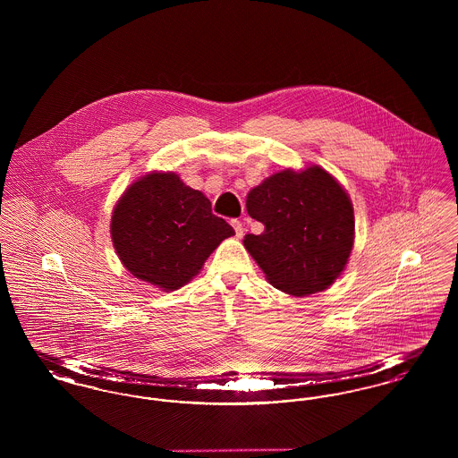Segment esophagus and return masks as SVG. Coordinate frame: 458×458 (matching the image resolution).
Segmentation results:
<instances>
[{"mask_svg":"<svg viewBox=\"0 0 458 458\" xmlns=\"http://www.w3.org/2000/svg\"><path fill=\"white\" fill-rule=\"evenodd\" d=\"M232 226L235 228V235H237V239H242V237H243V225H242V221H239V219H233V221H232Z\"/></svg>","mask_w":458,"mask_h":458,"instance_id":"esophagus-1","label":"esophagus"}]
</instances>
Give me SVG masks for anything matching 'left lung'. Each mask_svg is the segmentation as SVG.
<instances>
[{
    "label": "left lung",
    "mask_w": 458,
    "mask_h": 458,
    "mask_svg": "<svg viewBox=\"0 0 458 458\" xmlns=\"http://www.w3.org/2000/svg\"><path fill=\"white\" fill-rule=\"evenodd\" d=\"M247 213L264 225L243 245L267 282L305 297L342 275L353 247V208L345 189L318 165L267 176L247 194Z\"/></svg>",
    "instance_id": "8db88e82"
}]
</instances>
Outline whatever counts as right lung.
Returning <instances> with one entry per match:
<instances>
[{"label":"right lung","instance_id":"right-lung-1","mask_svg":"<svg viewBox=\"0 0 458 458\" xmlns=\"http://www.w3.org/2000/svg\"><path fill=\"white\" fill-rule=\"evenodd\" d=\"M233 228L211 211L200 191L174 172L135 180L111 216V240L122 264L165 292L189 284Z\"/></svg>","mask_w":458,"mask_h":458}]
</instances>
